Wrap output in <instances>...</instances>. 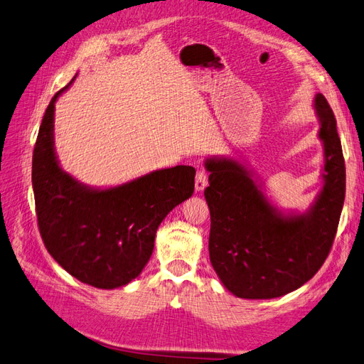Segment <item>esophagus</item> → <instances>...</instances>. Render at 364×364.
Instances as JSON below:
<instances>
[{
  "instance_id": "1",
  "label": "esophagus",
  "mask_w": 364,
  "mask_h": 364,
  "mask_svg": "<svg viewBox=\"0 0 364 364\" xmlns=\"http://www.w3.org/2000/svg\"><path fill=\"white\" fill-rule=\"evenodd\" d=\"M206 186H208V173H206V171L200 167V169L197 171V176H195V191L201 192L206 189Z\"/></svg>"
}]
</instances>
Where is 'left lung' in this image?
Instances as JSON below:
<instances>
[{"label": "left lung", "instance_id": "1", "mask_svg": "<svg viewBox=\"0 0 364 364\" xmlns=\"http://www.w3.org/2000/svg\"><path fill=\"white\" fill-rule=\"evenodd\" d=\"M323 143V188L306 212H283L267 198L264 184L234 158L212 156L204 167L210 210L209 257L229 292L267 300L301 287L318 272L337 234L346 169L337 121L328 101L314 102Z\"/></svg>", "mask_w": 364, "mask_h": 364}]
</instances>
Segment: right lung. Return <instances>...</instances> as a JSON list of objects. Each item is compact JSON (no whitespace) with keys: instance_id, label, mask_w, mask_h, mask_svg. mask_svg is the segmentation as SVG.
I'll use <instances>...</instances> for the list:
<instances>
[{"instance_id":"obj_1","label":"right lung","mask_w":364,"mask_h":364,"mask_svg":"<svg viewBox=\"0 0 364 364\" xmlns=\"http://www.w3.org/2000/svg\"><path fill=\"white\" fill-rule=\"evenodd\" d=\"M73 80L50 100L35 143L36 218L46 249L64 271L93 287L115 289L141 274L158 226L192 197L195 169L175 166L109 189L90 188L63 171L53 141L55 102Z\"/></svg>"}]
</instances>
